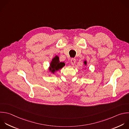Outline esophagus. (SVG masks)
Here are the masks:
<instances>
[{
	"mask_svg": "<svg viewBox=\"0 0 129 129\" xmlns=\"http://www.w3.org/2000/svg\"><path fill=\"white\" fill-rule=\"evenodd\" d=\"M76 61V59H75V58H71V63H72V65H74V64L75 63Z\"/></svg>",
	"mask_w": 129,
	"mask_h": 129,
	"instance_id": "obj_1",
	"label": "esophagus"
}]
</instances>
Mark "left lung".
I'll return each mask as SVG.
<instances>
[{"label":"left lung","mask_w":129,"mask_h":129,"mask_svg":"<svg viewBox=\"0 0 129 129\" xmlns=\"http://www.w3.org/2000/svg\"><path fill=\"white\" fill-rule=\"evenodd\" d=\"M84 63L85 65H86V64H87V61H86V60H85V61H84Z\"/></svg>","instance_id":"8db88e82"}]
</instances>
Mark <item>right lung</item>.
<instances>
[{
	"instance_id": "right-lung-1",
	"label": "right lung",
	"mask_w": 129,
	"mask_h": 129,
	"mask_svg": "<svg viewBox=\"0 0 129 129\" xmlns=\"http://www.w3.org/2000/svg\"><path fill=\"white\" fill-rule=\"evenodd\" d=\"M65 66V63L63 62H60L59 60V57L55 56L52 59L50 64L49 71L54 74L56 71L62 68Z\"/></svg>"
}]
</instances>
